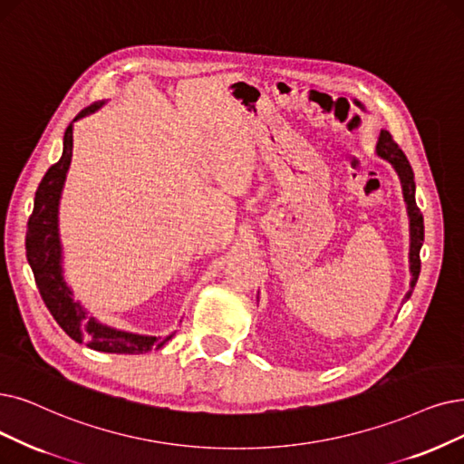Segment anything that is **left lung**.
Returning <instances> with one entry per match:
<instances>
[{"label": "left lung", "instance_id": "1", "mask_svg": "<svg viewBox=\"0 0 464 464\" xmlns=\"http://www.w3.org/2000/svg\"><path fill=\"white\" fill-rule=\"evenodd\" d=\"M375 154L388 163L392 165V169L396 171L400 184H401V194L405 201V209H407V218H410V272H411V280H410V291L405 293L403 303L410 299L415 284L419 280V272H420V247L424 242V222L422 215L417 208L415 201V175L410 161H407L405 154L400 150V146L394 142L392 135L388 131H381L377 146H375Z\"/></svg>", "mask_w": 464, "mask_h": 464}]
</instances>
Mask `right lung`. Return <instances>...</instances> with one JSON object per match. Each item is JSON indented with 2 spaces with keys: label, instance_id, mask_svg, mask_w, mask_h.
<instances>
[{
  "label": "right lung",
  "instance_id": "add662e5",
  "mask_svg": "<svg viewBox=\"0 0 464 464\" xmlns=\"http://www.w3.org/2000/svg\"><path fill=\"white\" fill-rule=\"evenodd\" d=\"M102 104L104 101L87 106L73 118V121L97 112ZM73 121L66 127L61 160L51 165L34 198V211L28 218L26 230L28 263L51 316L57 320L70 339L85 343L92 350L110 352V354H146L152 348L163 346L173 335L161 341L152 335H139V333L116 329L99 322L80 301H73V293L64 280L59 206L72 161Z\"/></svg>",
  "mask_w": 464,
  "mask_h": 464
}]
</instances>
